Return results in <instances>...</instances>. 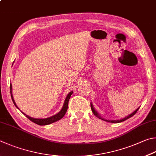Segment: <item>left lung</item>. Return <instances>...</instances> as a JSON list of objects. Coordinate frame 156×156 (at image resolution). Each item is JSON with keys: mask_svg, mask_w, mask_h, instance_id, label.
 Instances as JSON below:
<instances>
[{"mask_svg": "<svg viewBox=\"0 0 156 156\" xmlns=\"http://www.w3.org/2000/svg\"><path fill=\"white\" fill-rule=\"evenodd\" d=\"M90 108H91V110H92V112H93V115H94L95 116H96V117H97L98 118L100 119L103 120V121H107V122H110V123H117L122 122V121H124L127 120V119L132 117V116H134V115L136 114V112L138 111V110L139 109L140 107H138L136 110H134V112H133L132 113H131V114H130V115H129L128 116H127V117H124V118H123V119H117V120H107V119H106L101 117V116L100 114H99L98 112L95 109V108L93 107V104H92L91 102H90Z\"/></svg>", "mask_w": 156, "mask_h": 156, "instance_id": "left-lung-1", "label": "left lung"}]
</instances>
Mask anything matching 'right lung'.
<instances>
[{"mask_svg": "<svg viewBox=\"0 0 156 156\" xmlns=\"http://www.w3.org/2000/svg\"><path fill=\"white\" fill-rule=\"evenodd\" d=\"M10 93H11V99H12V101L14 104V105L16 106V107L17 108L19 109V108L17 106L15 102V101H14V99L13 97V94H12V84H10ZM73 93V90L72 91H70L68 94H67V97L66 98V100H65V101L63 103V106L62 107L61 110L59 111L57 114H56L53 116H51L50 117H48V118H45V119H37V118H33L31 117H29V115H27L25 113H24L23 112H22L20 110V111L22 112V114H24L26 117L29 119V120H30L31 121H33V123H35L36 124H37V125L39 126H46V125H49V124H51L52 123H55L56 121H57L58 120H60L61 119L63 118L64 117V115H66V113L67 110V107H68V102H69V98L71 97V95H72Z\"/></svg>", "mask_w": 156, "mask_h": 156, "instance_id": "1", "label": "right lung"}]
</instances>
